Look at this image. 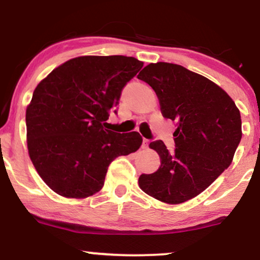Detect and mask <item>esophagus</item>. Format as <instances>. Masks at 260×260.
Returning <instances> with one entry per match:
<instances>
[{"label":"esophagus","instance_id":"1","mask_svg":"<svg viewBox=\"0 0 260 260\" xmlns=\"http://www.w3.org/2000/svg\"><path fill=\"white\" fill-rule=\"evenodd\" d=\"M149 143H150V141L147 140V138H143V143H142V148L147 149L149 147Z\"/></svg>","mask_w":260,"mask_h":260}]
</instances>
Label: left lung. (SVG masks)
I'll return each instance as SVG.
<instances>
[{"instance_id":"8db88e82","label":"left lung","mask_w":260,"mask_h":260,"mask_svg":"<svg viewBox=\"0 0 260 260\" xmlns=\"http://www.w3.org/2000/svg\"><path fill=\"white\" fill-rule=\"evenodd\" d=\"M137 78L154 88L163 117L177 125L174 152L162 141L151 142L161 167L142 174L138 183L159 201L182 204L211 186L232 163L241 140L240 112L221 87L183 66L150 63Z\"/></svg>"}]
</instances>
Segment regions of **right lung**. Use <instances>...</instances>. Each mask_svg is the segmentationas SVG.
Instances as JSON below:
<instances>
[{
  "label": "right lung",
  "instance_id": "obj_1",
  "mask_svg": "<svg viewBox=\"0 0 260 260\" xmlns=\"http://www.w3.org/2000/svg\"><path fill=\"white\" fill-rule=\"evenodd\" d=\"M142 67L133 56H79L53 70L35 88L26 111L28 152L55 193L93 195L104 186L110 163L141 147L136 131L118 134L103 125Z\"/></svg>",
  "mask_w": 260,
  "mask_h": 260
}]
</instances>
